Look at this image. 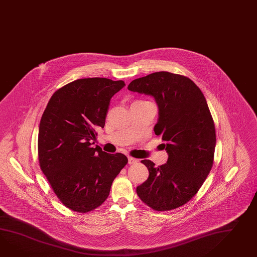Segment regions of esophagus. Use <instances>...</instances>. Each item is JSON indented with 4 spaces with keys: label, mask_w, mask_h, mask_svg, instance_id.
I'll return each instance as SVG.
<instances>
[{
    "label": "esophagus",
    "mask_w": 257,
    "mask_h": 257,
    "mask_svg": "<svg viewBox=\"0 0 257 257\" xmlns=\"http://www.w3.org/2000/svg\"><path fill=\"white\" fill-rule=\"evenodd\" d=\"M138 163V160L133 158V157H128V163L129 164H134V163Z\"/></svg>",
    "instance_id": "esophagus-1"
}]
</instances>
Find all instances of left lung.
<instances>
[{
	"mask_svg": "<svg viewBox=\"0 0 257 257\" xmlns=\"http://www.w3.org/2000/svg\"><path fill=\"white\" fill-rule=\"evenodd\" d=\"M128 90L155 98L159 119L154 132L168 153L167 163L159 167L141 161L150 175L137 193L153 210L176 209L197 194L213 167L216 135L206 99L190 79L167 71L136 79Z\"/></svg>",
	"mask_w": 257,
	"mask_h": 257,
	"instance_id": "8db88e82",
	"label": "left lung"
}]
</instances>
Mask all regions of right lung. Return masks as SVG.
<instances>
[{"instance_id":"right-lung-1","label":"right lung","mask_w":257,"mask_h":257,"mask_svg":"<svg viewBox=\"0 0 257 257\" xmlns=\"http://www.w3.org/2000/svg\"><path fill=\"white\" fill-rule=\"evenodd\" d=\"M125 83L106 78L79 79L51 96L38 136L40 167L66 207L88 213L109 195L115 177L128 163L121 153L92 147L104 128L110 99Z\"/></svg>"}]
</instances>
